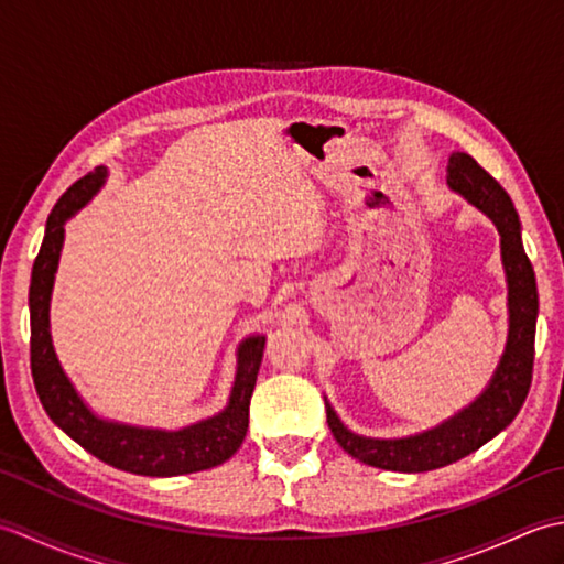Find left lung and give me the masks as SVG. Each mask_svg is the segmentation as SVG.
<instances>
[{"label":"left lung","mask_w":564,"mask_h":564,"mask_svg":"<svg viewBox=\"0 0 564 564\" xmlns=\"http://www.w3.org/2000/svg\"><path fill=\"white\" fill-rule=\"evenodd\" d=\"M448 186L487 213L501 235V261L509 283V339L495 378L467 410L441 426L410 438H364L351 434L329 402L327 424L339 446L366 465L394 473H426L477 451L507 429L525 402L533 378L538 289L535 273L521 245V223L507 191L470 154L453 152Z\"/></svg>","instance_id":"left-lung-1"}]
</instances>
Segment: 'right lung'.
I'll list each match as a JSON object with an SVG mask.
<instances>
[{"mask_svg":"<svg viewBox=\"0 0 564 564\" xmlns=\"http://www.w3.org/2000/svg\"><path fill=\"white\" fill-rule=\"evenodd\" d=\"M106 170H97L72 184L47 218L45 237L39 257L33 261L29 307H31V376L47 416L75 438L84 451L97 455L118 470L148 475V477H174L186 473L208 470L232 458L242 446L249 426V400L257 386V373L263 356L267 337H249L239 344L237 376L225 412L215 414L206 422L178 431H158L123 426L94 416L87 404L72 388V382L57 364L51 341V291L57 271L59 249H63L65 220L87 203L104 184Z\"/></svg>","mask_w":564,"mask_h":564,"instance_id":"right-lung-1","label":"right lung"}]
</instances>
